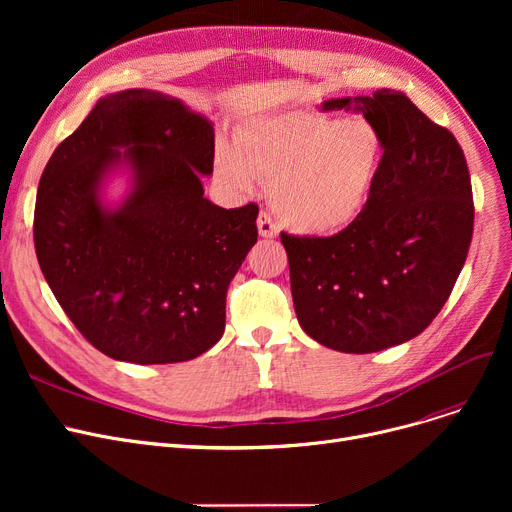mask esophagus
Instances as JSON below:
<instances>
[{"instance_id": "34e87169", "label": "esophagus", "mask_w": 512, "mask_h": 512, "mask_svg": "<svg viewBox=\"0 0 512 512\" xmlns=\"http://www.w3.org/2000/svg\"><path fill=\"white\" fill-rule=\"evenodd\" d=\"M257 230H259V234H261L263 238H274V236L278 234V226L274 224L272 215L267 213V211H261V213H259V218H257Z\"/></svg>"}]
</instances>
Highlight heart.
<instances>
[{"label":"heart","mask_w":512,"mask_h":512,"mask_svg":"<svg viewBox=\"0 0 512 512\" xmlns=\"http://www.w3.org/2000/svg\"><path fill=\"white\" fill-rule=\"evenodd\" d=\"M388 141L365 118L288 110L247 122L238 147L215 151V174L234 193L274 182L272 201L294 232L326 236L351 228L371 203Z\"/></svg>","instance_id":"obj_1"}]
</instances>
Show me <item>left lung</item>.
I'll use <instances>...</instances> for the list:
<instances>
[{"label": "left lung", "mask_w": 512, "mask_h": 512, "mask_svg": "<svg viewBox=\"0 0 512 512\" xmlns=\"http://www.w3.org/2000/svg\"><path fill=\"white\" fill-rule=\"evenodd\" d=\"M382 130L388 161L361 218L334 236L282 232L301 328L340 353L419 336L448 301L473 236L471 176L452 132L400 91L324 101Z\"/></svg>", "instance_id": "1"}]
</instances>
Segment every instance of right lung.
I'll use <instances>...</instances> for the list:
<instances>
[{"mask_svg":"<svg viewBox=\"0 0 512 512\" xmlns=\"http://www.w3.org/2000/svg\"><path fill=\"white\" fill-rule=\"evenodd\" d=\"M133 174L127 199L100 201L110 171ZM213 126L170 95L103 97L49 157L35 205L41 272L76 330L116 361H191L226 328V294L257 242L259 207L203 197Z\"/></svg>","mask_w":512,"mask_h":512,"instance_id":"add662e5","label":"right lung"}]
</instances>
